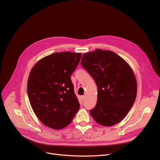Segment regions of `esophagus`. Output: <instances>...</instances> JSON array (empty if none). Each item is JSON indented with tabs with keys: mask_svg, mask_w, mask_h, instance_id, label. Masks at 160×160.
<instances>
[{
	"mask_svg": "<svg viewBox=\"0 0 160 160\" xmlns=\"http://www.w3.org/2000/svg\"><path fill=\"white\" fill-rule=\"evenodd\" d=\"M85 99V96H82V101H83Z\"/></svg>",
	"mask_w": 160,
	"mask_h": 160,
	"instance_id": "1",
	"label": "esophagus"
}]
</instances>
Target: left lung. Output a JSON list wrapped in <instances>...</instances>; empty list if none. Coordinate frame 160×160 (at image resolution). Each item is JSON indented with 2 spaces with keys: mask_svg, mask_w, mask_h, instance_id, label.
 I'll list each match as a JSON object with an SVG mask.
<instances>
[{
  "mask_svg": "<svg viewBox=\"0 0 160 160\" xmlns=\"http://www.w3.org/2000/svg\"><path fill=\"white\" fill-rule=\"evenodd\" d=\"M81 64L98 87L97 103L90 111L91 116L103 126L120 123L137 96V81L131 67L116 53L101 49L84 54Z\"/></svg>",
  "mask_w": 160,
  "mask_h": 160,
  "instance_id": "8db88e82",
  "label": "left lung"
}]
</instances>
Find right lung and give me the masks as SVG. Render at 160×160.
Masks as SVG:
<instances>
[{"label": "right lung", "instance_id": "add662e5", "mask_svg": "<svg viewBox=\"0 0 160 160\" xmlns=\"http://www.w3.org/2000/svg\"><path fill=\"white\" fill-rule=\"evenodd\" d=\"M81 53H53L39 60L30 73L27 92L31 106L39 120L55 130L73 120L80 108L70 76Z\"/></svg>", "mask_w": 160, "mask_h": 160}]
</instances>
